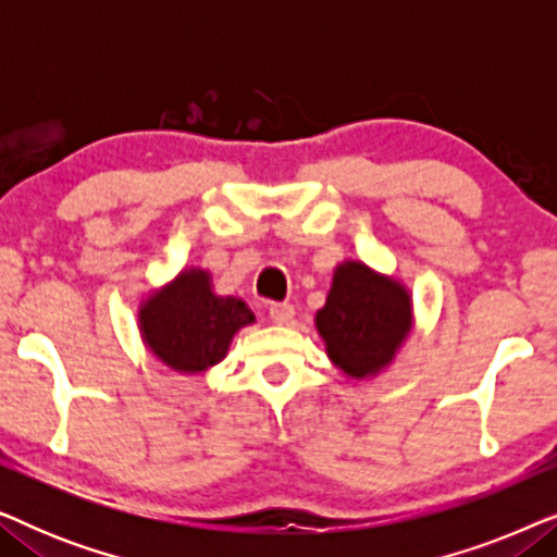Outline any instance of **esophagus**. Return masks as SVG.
Segmentation results:
<instances>
[{"instance_id":"1","label":"esophagus","mask_w":557,"mask_h":557,"mask_svg":"<svg viewBox=\"0 0 557 557\" xmlns=\"http://www.w3.org/2000/svg\"><path fill=\"white\" fill-rule=\"evenodd\" d=\"M269 314H271V322H276V324H292L294 322V307H292V304H271Z\"/></svg>"}]
</instances>
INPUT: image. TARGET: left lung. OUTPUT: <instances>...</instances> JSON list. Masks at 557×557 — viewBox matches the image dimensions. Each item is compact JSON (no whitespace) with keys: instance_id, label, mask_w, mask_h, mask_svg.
<instances>
[{"instance_id":"obj_1","label":"left lung","mask_w":557,"mask_h":557,"mask_svg":"<svg viewBox=\"0 0 557 557\" xmlns=\"http://www.w3.org/2000/svg\"><path fill=\"white\" fill-rule=\"evenodd\" d=\"M413 330L408 288L362 261L334 269L326 304L317 311V332L326 355L349 377H372L393 362Z\"/></svg>"}]
</instances>
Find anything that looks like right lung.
Returning a JSON list of instances; mask_svg holds the SVG:
<instances>
[{"instance_id":"right-lung-1","label":"right lung","mask_w":557,"mask_h":557,"mask_svg":"<svg viewBox=\"0 0 557 557\" xmlns=\"http://www.w3.org/2000/svg\"><path fill=\"white\" fill-rule=\"evenodd\" d=\"M253 322L246 301L212 294V278L202 269H185L139 309L141 339L151 355L187 375L223 360L235 332Z\"/></svg>"}]
</instances>
